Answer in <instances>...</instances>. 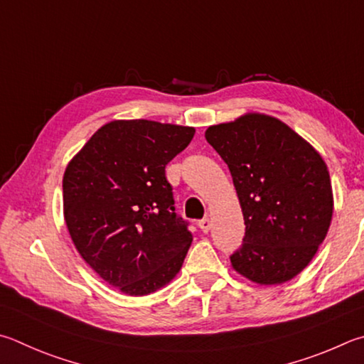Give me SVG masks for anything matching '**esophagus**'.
<instances>
[{
  "label": "esophagus",
  "mask_w": 364,
  "mask_h": 364,
  "mask_svg": "<svg viewBox=\"0 0 364 364\" xmlns=\"http://www.w3.org/2000/svg\"><path fill=\"white\" fill-rule=\"evenodd\" d=\"M199 228L202 229V232H208L210 228H211L210 218H203V220H200V221H199Z\"/></svg>",
  "instance_id": "1"
}]
</instances>
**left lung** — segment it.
Listing matches in <instances>:
<instances>
[{
	"instance_id": "1",
	"label": "left lung",
	"mask_w": 364,
	"mask_h": 364,
	"mask_svg": "<svg viewBox=\"0 0 364 364\" xmlns=\"http://www.w3.org/2000/svg\"><path fill=\"white\" fill-rule=\"evenodd\" d=\"M205 138L228 164L245 220L242 247L230 256L234 270L257 285L294 279L331 224L323 157L280 119L261 113L211 125Z\"/></svg>"
}]
</instances>
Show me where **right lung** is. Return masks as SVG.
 <instances>
[{"mask_svg": "<svg viewBox=\"0 0 364 364\" xmlns=\"http://www.w3.org/2000/svg\"><path fill=\"white\" fill-rule=\"evenodd\" d=\"M194 127L146 119L111 121L73 157L63 175V216L79 255L129 296L175 279L193 243L175 213L165 165Z\"/></svg>", "mask_w": 364, "mask_h": 364, "instance_id": "right-lung-1", "label": "right lung"}]
</instances>
